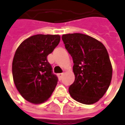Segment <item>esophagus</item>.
Instances as JSON below:
<instances>
[{"mask_svg":"<svg viewBox=\"0 0 125 125\" xmlns=\"http://www.w3.org/2000/svg\"><path fill=\"white\" fill-rule=\"evenodd\" d=\"M63 75V73H58V78L60 79V80L62 79V78Z\"/></svg>","mask_w":125,"mask_h":125,"instance_id":"1","label":"esophagus"}]
</instances>
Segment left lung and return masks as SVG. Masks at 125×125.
Segmentation results:
<instances>
[{
	"label": "left lung",
	"instance_id": "1",
	"mask_svg": "<svg viewBox=\"0 0 125 125\" xmlns=\"http://www.w3.org/2000/svg\"><path fill=\"white\" fill-rule=\"evenodd\" d=\"M73 58L75 81L69 92L75 100L84 104L97 102L111 83L112 66L106 48L101 42L81 33L62 37Z\"/></svg>",
	"mask_w": 125,
	"mask_h": 125
}]
</instances>
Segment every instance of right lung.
Returning a JSON list of instances; mask_svg holds the SVG:
<instances>
[{
	"label": "right lung",
	"mask_w": 125,
	"mask_h": 125,
	"mask_svg": "<svg viewBox=\"0 0 125 125\" xmlns=\"http://www.w3.org/2000/svg\"><path fill=\"white\" fill-rule=\"evenodd\" d=\"M60 41L58 35H36L23 41L12 62V75L16 88L24 99L41 104L49 98L58 79L47 60Z\"/></svg>",
	"instance_id": "1"
}]
</instances>
